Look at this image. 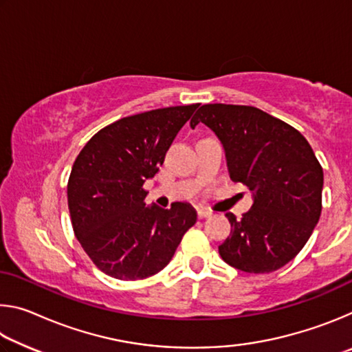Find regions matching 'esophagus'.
I'll use <instances>...</instances> for the list:
<instances>
[{"mask_svg": "<svg viewBox=\"0 0 352 352\" xmlns=\"http://www.w3.org/2000/svg\"><path fill=\"white\" fill-rule=\"evenodd\" d=\"M197 216H199V219H208V217L212 216V212L208 211V210H199Z\"/></svg>", "mask_w": 352, "mask_h": 352, "instance_id": "esophagus-1", "label": "esophagus"}]
</instances>
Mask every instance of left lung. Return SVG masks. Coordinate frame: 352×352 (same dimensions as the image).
<instances>
[{"mask_svg": "<svg viewBox=\"0 0 352 352\" xmlns=\"http://www.w3.org/2000/svg\"><path fill=\"white\" fill-rule=\"evenodd\" d=\"M222 142L230 178L252 190L253 206L219 245L222 259L247 273L281 269L301 252L321 214L323 169L298 130L256 107L206 104L190 119Z\"/></svg>", "mask_w": 352, "mask_h": 352, "instance_id": "8db88e82", "label": "left lung"}]
</instances>
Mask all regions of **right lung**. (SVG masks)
Wrapping results in <instances>:
<instances>
[{"instance_id": "right-lung-1", "label": "right lung", "mask_w": 352, "mask_h": 352, "mask_svg": "<svg viewBox=\"0 0 352 352\" xmlns=\"http://www.w3.org/2000/svg\"><path fill=\"white\" fill-rule=\"evenodd\" d=\"M199 104L127 116L93 136L68 180L74 234L94 265L124 281L152 276L174 256L197 222L189 204L146 206L142 184L153 178L172 141Z\"/></svg>"}]
</instances>
